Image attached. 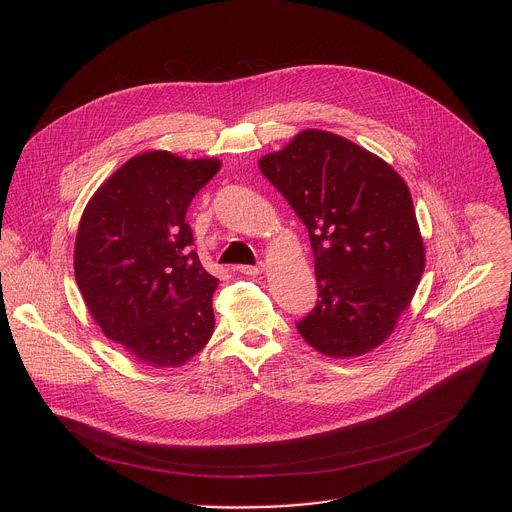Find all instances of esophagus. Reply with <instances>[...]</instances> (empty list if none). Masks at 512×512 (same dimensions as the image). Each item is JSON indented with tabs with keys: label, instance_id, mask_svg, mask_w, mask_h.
<instances>
[{
	"label": "esophagus",
	"instance_id": "obj_1",
	"mask_svg": "<svg viewBox=\"0 0 512 512\" xmlns=\"http://www.w3.org/2000/svg\"><path fill=\"white\" fill-rule=\"evenodd\" d=\"M240 272L246 274V276H258L264 272V266L258 264V266H240Z\"/></svg>",
	"mask_w": 512,
	"mask_h": 512
}]
</instances>
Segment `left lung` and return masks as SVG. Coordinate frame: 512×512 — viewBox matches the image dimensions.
I'll return each instance as SVG.
<instances>
[{
	"mask_svg": "<svg viewBox=\"0 0 512 512\" xmlns=\"http://www.w3.org/2000/svg\"><path fill=\"white\" fill-rule=\"evenodd\" d=\"M309 230L319 299L297 323L321 355L361 357L410 305L426 248L406 181L355 142L303 130L258 161Z\"/></svg>",
	"mask_w": 512,
	"mask_h": 512,
	"instance_id": "1",
	"label": "left lung"
}]
</instances>
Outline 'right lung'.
<instances>
[{
  "instance_id": "obj_1",
  "label": "right lung",
  "mask_w": 512,
  "mask_h": 512,
  "mask_svg": "<svg viewBox=\"0 0 512 512\" xmlns=\"http://www.w3.org/2000/svg\"><path fill=\"white\" fill-rule=\"evenodd\" d=\"M220 159L146 151L90 197L74 242V278L102 333L140 365L177 368L215 331L219 280L189 250L193 197Z\"/></svg>"
}]
</instances>
